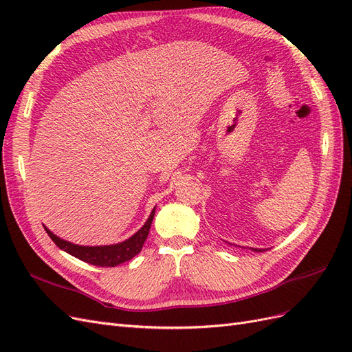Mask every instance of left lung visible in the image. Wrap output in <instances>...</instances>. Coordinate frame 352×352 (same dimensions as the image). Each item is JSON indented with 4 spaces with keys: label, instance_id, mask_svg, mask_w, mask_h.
Returning a JSON list of instances; mask_svg holds the SVG:
<instances>
[{
    "label": "left lung",
    "instance_id": "1",
    "mask_svg": "<svg viewBox=\"0 0 352 352\" xmlns=\"http://www.w3.org/2000/svg\"><path fill=\"white\" fill-rule=\"evenodd\" d=\"M251 250H252V251H257V252H258V251H263V250H257V248H251Z\"/></svg>",
    "mask_w": 352,
    "mask_h": 352
}]
</instances>
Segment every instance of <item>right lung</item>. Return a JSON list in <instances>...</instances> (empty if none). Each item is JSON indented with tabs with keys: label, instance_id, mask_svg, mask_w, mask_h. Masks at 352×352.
Returning a JSON list of instances; mask_svg holds the SVG:
<instances>
[{
	"label": "right lung",
	"instance_id": "right-lung-1",
	"mask_svg": "<svg viewBox=\"0 0 352 352\" xmlns=\"http://www.w3.org/2000/svg\"><path fill=\"white\" fill-rule=\"evenodd\" d=\"M154 214L155 208L151 211V214L145 221V225L129 239L116 245H104V247H82V245H74L72 242L60 239L47 228L45 230L48 233V236L60 250L69 252L73 257H76L85 263H89L92 265H98V267H116V265H119L124 261H129L136 254L141 252L142 245L148 236V233H150Z\"/></svg>",
	"mask_w": 352,
	"mask_h": 352
}]
</instances>
